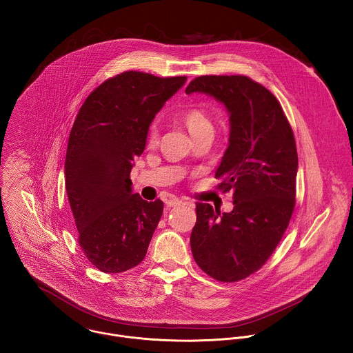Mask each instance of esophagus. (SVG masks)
<instances>
[{"label": "esophagus", "mask_w": 353, "mask_h": 353, "mask_svg": "<svg viewBox=\"0 0 353 353\" xmlns=\"http://www.w3.org/2000/svg\"><path fill=\"white\" fill-rule=\"evenodd\" d=\"M182 200H179V199H170V200H167L165 201V205L167 206H170V208H172V206H178V205H181L182 203Z\"/></svg>", "instance_id": "34e87169"}]
</instances>
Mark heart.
<instances>
[{
	"instance_id": "obj_1",
	"label": "heart",
	"mask_w": 353,
	"mask_h": 353,
	"mask_svg": "<svg viewBox=\"0 0 353 353\" xmlns=\"http://www.w3.org/2000/svg\"><path fill=\"white\" fill-rule=\"evenodd\" d=\"M183 122H185L188 130L190 132V134L193 136V139L202 136V134H213V130H214L213 123L201 108H197V107L189 108L183 114ZM157 140H159V130L153 125L148 133V143H150V145H156Z\"/></svg>"
}]
</instances>
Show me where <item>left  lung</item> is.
<instances>
[{
  "mask_svg": "<svg viewBox=\"0 0 353 353\" xmlns=\"http://www.w3.org/2000/svg\"><path fill=\"white\" fill-rule=\"evenodd\" d=\"M221 101L230 114V144L214 174L234 192L220 213L197 202L190 246L194 261L217 281L234 283L262 268L280 243L295 208L298 152L280 101L248 76H200L186 94Z\"/></svg>",
  "mask_w": 353,
  "mask_h": 353,
  "instance_id": "obj_1",
  "label": "left lung"
}]
</instances>
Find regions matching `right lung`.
Wrapping results in <instances>:
<instances>
[{
  "label": "right lung",
  "instance_id": "obj_1",
  "mask_svg": "<svg viewBox=\"0 0 353 353\" xmlns=\"http://www.w3.org/2000/svg\"><path fill=\"white\" fill-rule=\"evenodd\" d=\"M186 80L123 72L92 91L76 117L65 186L79 245L104 273L129 270L145 258L163 202L133 194L130 171L154 115Z\"/></svg>",
  "mask_w": 353,
  "mask_h": 353
}]
</instances>
